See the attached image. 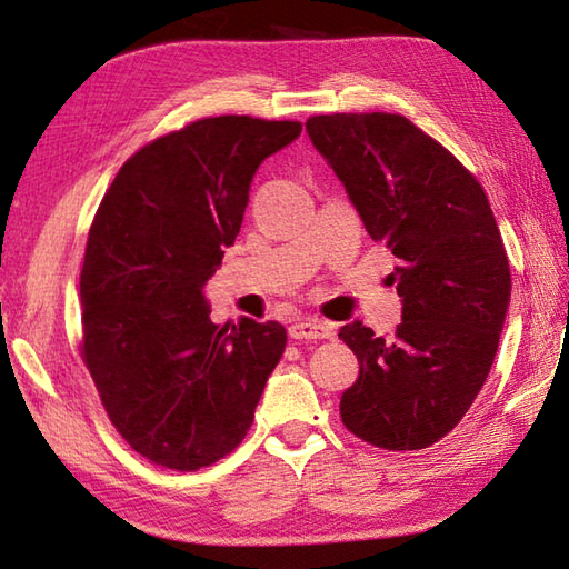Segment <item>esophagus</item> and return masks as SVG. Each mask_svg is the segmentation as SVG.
I'll return each mask as SVG.
<instances>
[{"label":"esophagus","instance_id":"1","mask_svg":"<svg viewBox=\"0 0 569 569\" xmlns=\"http://www.w3.org/2000/svg\"><path fill=\"white\" fill-rule=\"evenodd\" d=\"M288 335H291L293 340H330L335 335V328L330 322L308 318V320L293 322L291 328H288Z\"/></svg>","mask_w":569,"mask_h":569}]
</instances>
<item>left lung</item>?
Segmentation results:
<instances>
[{
    "mask_svg": "<svg viewBox=\"0 0 569 569\" xmlns=\"http://www.w3.org/2000/svg\"><path fill=\"white\" fill-rule=\"evenodd\" d=\"M306 131L373 241L396 257L393 340L359 320L340 337L359 359L342 393L345 428L383 450L445 438L497 357L511 271L487 192L455 156L401 114H318Z\"/></svg>",
    "mask_w": 569,
    "mask_h": 569,
    "instance_id": "8db88e82",
    "label": "left lung"
}]
</instances>
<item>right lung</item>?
Here are the masks:
<instances>
[{
	"instance_id": "right-lung-1",
	"label": "right lung",
	"mask_w": 569,
	"mask_h": 569,
	"mask_svg": "<svg viewBox=\"0 0 569 569\" xmlns=\"http://www.w3.org/2000/svg\"><path fill=\"white\" fill-rule=\"evenodd\" d=\"M300 129L198 119L131 156L94 214L80 352L112 426L153 465L192 471L232 452L283 355L281 322L220 328L202 288L234 244L257 168Z\"/></svg>"
}]
</instances>
